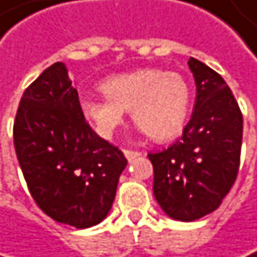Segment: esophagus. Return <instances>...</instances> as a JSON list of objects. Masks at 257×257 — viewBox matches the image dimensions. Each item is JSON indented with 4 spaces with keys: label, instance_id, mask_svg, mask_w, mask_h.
<instances>
[{
    "label": "esophagus",
    "instance_id": "1",
    "mask_svg": "<svg viewBox=\"0 0 257 257\" xmlns=\"http://www.w3.org/2000/svg\"><path fill=\"white\" fill-rule=\"evenodd\" d=\"M123 154H124V157L127 158V161H133V160H136L137 157H140V155H142L140 152H137V151H130V149L123 151Z\"/></svg>",
    "mask_w": 257,
    "mask_h": 257
}]
</instances>
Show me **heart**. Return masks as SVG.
<instances>
[{"label":"heart","instance_id":"b5f03b06","mask_svg":"<svg viewBox=\"0 0 257 257\" xmlns=\"http://www.w3.org/2000/svg\"><path fill=\"white\" fill-rule=\"evenodd\" d=\"M103 99H83L80 111L102 139H111L130 109L142 133L164 142L180 136L190 108V89L184 77L160 68H137L106 77L100 83Z\"/></svg>","mask_w":257,"mask_h":257}]
</instances>
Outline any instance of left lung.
<instances>
[{"mask_svg":"<svg viewBox=\"0 0 257 257\" xmlns=\"http://www.w3.org/2000/svg\"><path fill=\"white\" fill-rule=\"evenodd\" d=\"M196 85L192 117L183 137L157 154L154 195L172 219L190 222L216 210L239 169L242 114L225 80L193 58L187 62Z\"/></svg>","mask_w":257,"mask_h":257,"instance_id":"1","label":"left lung"}]
</instances>
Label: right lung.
<instances>
[{"label": "right lung", "mask_w": 257, "mask_h": 257, "mask_svg": "<svg viewBox=\"0 0 257 257\" xmlns=\"http://www.w3.org/2000/svg\"><path fill=\"white\" fill-rule=\"evenodd\" d=\"M13 143L29 190L44 213L76 228L106 218L127 161L85 121L64 62L44 70L24 91Z\"/></svg>", "instance_id": "add662e5"}]
</instances>
